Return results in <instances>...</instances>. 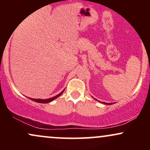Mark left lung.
<instances>
[{"label": "left lung", "instance_id": "8db88e82", "mask_svg": "<svg viewBox=\"0 0 150 150\" xmlns=\"http://www.w3.org/2000/svg\"><path fill=\"white\" fill-rule=\"evenodd\" d=\"M103 104H108V105H111V104H112L113 103H105V102H104V103H103ZM113 104H114V103H113Z\"/></svg>", "mask_w": 150, "mask_h": 150}]
</instances>
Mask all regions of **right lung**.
I'll list each match as a JSON object with an SVG mask.
<instances>
[{
    "mask_svg": "<svg viewBox=\"0 0 150 150\" xmlns=\"http://www.w3.org/2000/svg\"><path fill=\"white\" fill-rule=\"evenodd\" d=\"M65 89H63L62 92L60 93V94H58V95L55 96V97H53L52 98H50V99H32V98H30V99H32V101H36V102H38V103H43V104H46V103H49V102H51V101H52L54 100L55 99H56V98H58L59 96H61L62 94H63V92H64Z\"/></svg>",
    "mask_w": 150,
    "mask_h": 150,
    "instance_id": "add662e5",
    "label": "right lung"
}]
</instances>
